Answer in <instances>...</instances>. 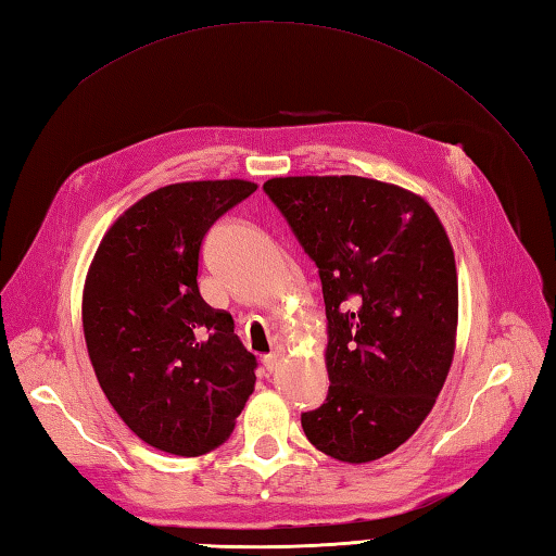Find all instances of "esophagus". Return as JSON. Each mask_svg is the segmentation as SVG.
<instances>
[{
	"instance_id": "obj_1",
	"label": "esophagus",
	"mask_w": 556,
	"mask_h": 556,
	"mask_svg": "<svg viewBox=\"0 0 556 556\" xmlns=\"http://www.w3.org/2000/svg\"><path fill=\"white\" fill-rule=\"evenodd\" d=\"M265 363V370L267 372H277L281 368V363H285V349L277 346L271 353H267V356L263 358Z\"/></svg>"
}]
</instances>
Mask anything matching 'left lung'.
Wrapping results in <instances>:
<instances>
[{"label":"left lung","mask_w":556,"mask_h":556,"mask_svg":"<svg viewBox=\"0 0 556 556\" xmlns=\"http://www.w3.org/2000/svg\"><path fill=\"white\" fill-rule=\"evenodd\" d=\"M265 193L323 281L325 404L301 416L308 442L344 464L404 444L452 368L458 277L425 198L363 176H277Z\"/></svg>","instance_id":"1"}]
</instances>
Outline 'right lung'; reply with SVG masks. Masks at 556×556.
Instances as JSON below:
<instances>
[{
  "instance_id": "1",
  "label": "right lung",
  "mask_w": 556,
  "mask_h": 556,
  "mask_svg": "<svg viewBox=\"0 0 556 556\" xmlns=\"http://www.w3.org/2000/svg\"><path fill=\"white\" fill-rule=\"evenodd\" d=\"M257 184L184 181L140 198L102 236L83 287V334L112 408L146 444L203 456L255 389L233 317L200 296L207 229Z\"/></svg>"
}]
</instances>
